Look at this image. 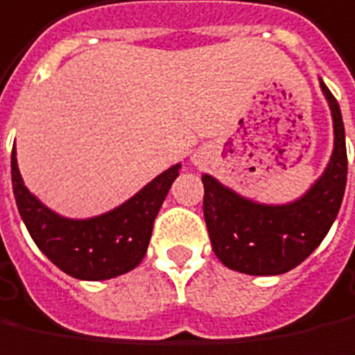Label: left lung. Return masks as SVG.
<instances>
[{
    "label": "left lung",
    "instance_id": "1",
    "mask_svg": "<svg viewBox=\"0 0 355 355\" xmlns=\"http://www.w3.org/2000/svg\"><path fill=\"white\" fill-rule=\"evenodd\" d=\"M334 123V150L321 180L302 199L282 207L239 197L202 175V212L212 251L222 265L253 276L284 275L319 248L340 210L348 156L340 106L321 80Z\"/></svg>",
    "mask_w": 355,
    "mask_h": 355
}]
</instances>
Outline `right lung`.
<instances>
[{"instance_id":"1","label":"right lung","mask_w":355,"mask_h":355,"mask_svg":"<svg viewBox=\"0 0 355 355\" xmlns=\"http://www.w3.org/2000/svg\"><path fill=\"white\" fill-rule=\"evenodd\" d=\"M180 164L153 182L121 207L89 220L61 218L46 209L24 187L11 153V182L17 209L31 238L44 255L65 275L79 280H107L133 270L146 253L153 224Z\"/></svg>"}]
</instances>
